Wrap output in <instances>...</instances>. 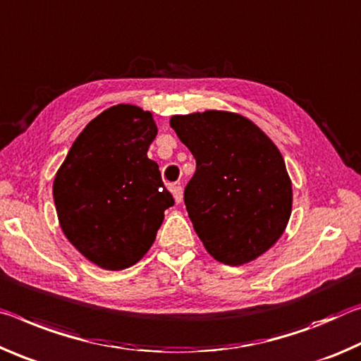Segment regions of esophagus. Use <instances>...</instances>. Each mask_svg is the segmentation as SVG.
Listing matches in <instances>:
<instances>
[{
  "mask_svg": "<svg viewBox=\"0 0 361 361\" xmlns=\"http://www.w3.org/2000/svg\"><path fill=\"white\" fill-rule=\"evenodd\" d=\"M171 192H173V195H174V200H176V203H180L182 202V187L180 185H173L171 187Z\"/></svg>",
  "mask_w": 361,
  "mask_h": 361,
  "instance_id": "1",
  "label": "esophagus"
}]
</instances>
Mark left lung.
Returning a JSON list of instances; mask_svg holds the SVG:
<instances>
[{
  "instance_id": "obj_1",
  "label": "left lung",
  "mask_w": 361,
  "mask_h": 361,
  "mask_svg": "<svg viewBox=\"0 0 361 361\" xmlns=\"http://www.w3.org/2000/svg\"><path fill=\"white\" fill-rule=\"evenodd\" d=\"M197 159L184 190L188 217L216 261L243 265L275 245L291 216L293 188L274 142L228 111L169 121Z\"/></svg>"
}]
</instances>
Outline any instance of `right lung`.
Returning a JSON list of instances; mask_svg holds the SVG:
<instances>
[{
    "label": "right lung",
    "instance_id": "1",
    "mask_svg": "<svg viewBox=\"0 0 361 361\" xmlns=\"http://www.w3.org/2000/svg\"><path fill=\"white\" fill-rule=\"evenodd\" d=\"M155 135L149 111L115 105L82 129L56 176L63 233L99 267L123 270L144 257L174 204L158 164L147 157Z\"/></svg>",
    "mask_w": 361,
    "mask_h": 361
}]
</instances>
